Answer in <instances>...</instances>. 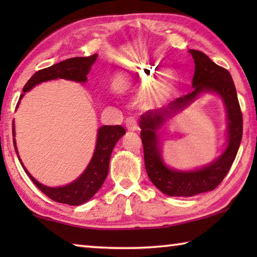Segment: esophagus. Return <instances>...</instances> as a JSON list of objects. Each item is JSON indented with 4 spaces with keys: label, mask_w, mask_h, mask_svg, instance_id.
Listing matches in <instances>:
<instances>
[{
    "label": "esophagus",
    "mask_w": 257,
    "mask_h": 257,
    "mask_svg": "<svg viewBox=\"0 0 257 257\" xmlns=\"http://www.w3.org/2000/svg\"><path fill=\"white\" fill-rule=\"evenodd\" d=\"M125 127L129 130V132H137L139 129L138 124H137V120L133 118V116H130L127 120H125Z\"/></svg>",
    "instance_id": "34e87169"
}]
</instances>
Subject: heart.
Listing matches in <instances>:
<instances>
[{
    "instance_id": "b5f03b06",
    "label": "heart",
    "mask_w": 257,
    "mask_h": 257,
    "mask_svg": "<svg viewBox=\"0 0 257 257\" xmlns=\"http://www.w3.org/2000/svg\"><path fill=\"white\" fill-rule=\"evenodd\" d=\"M154 75H155V69H151V68L139 69V70H137L138 85L144 89L153 86L155 84Z\"/></svg>"
}]
</instances>
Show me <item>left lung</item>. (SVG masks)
Instances as JSON below:
<instances>
[{"label":"left lung","mask_w":257,"mask_h":257,"mask_svg":"<svg viewBox=\"0 0 257 257\" xmlns=\"http://www.w3.org/2000/svg\"><path fill=\"white\" fill-rule=\"evenodd\" d=\"M189 52L195 61V73L191 84L195 89L190 94L177 98L162 110L146 112L139 120L147 175L151 181L169 196H194L215 189L231 168L242 137V113L231 75L227 69L213 62L203 52L197 50ZM206 90L220 93L227 107L229 132L227 150L219 159L202 171L193 173L170 171L165 167L159 156L156 133L169 116L184 107L198 92Z\"/></svg>","instance_id":"obj_1"}]
</instances>
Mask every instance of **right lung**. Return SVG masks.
Instances as JSON below:
<instances>
[{"label": "right lung", "mask_w": 257, "mask_h": 257, "mask_svg": "<svg viewBox=\"0 0 257 257\" xmlns=\"http://www.w3.org/2000/svg\"><path fill=\"white\" fill-rule=\"evenodd\" d=\"M96 58V54L85 56V58H71L53 64L49 68L41 69V70L35 72L34 76L27 81L23 92H28L35 85L40 84V82L56 79V78H64V79L84 82L87 79V73L89 72V69ZM23 96L24 95H20V98ZM15 134V124H12V135H14V137ZM124 134L125 130L121 125H103V127L99 128L96 149H95L92 161H90L85 172L76 181H73L72 184L68 186L60 187V188H50V187L43 186L35 180L25 168L24 169L35 186L42 193H44L47 197L51 198L52 201L69 204V205H80V204L92 198L102 187L108 172V164H110L113 147ZM14 144L16 146L15 138ZM15 149L18 153L17 146Z\"/></svg>", "instance_id": "right-lung-1"}]
</instances>
